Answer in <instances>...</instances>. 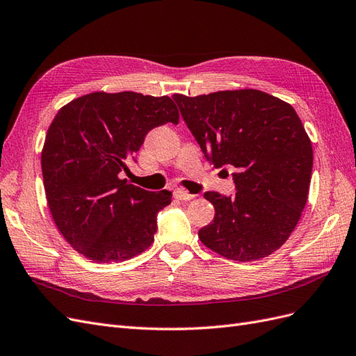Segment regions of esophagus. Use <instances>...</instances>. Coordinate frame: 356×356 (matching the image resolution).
I'll return each mask as SVG.
<instances>
[{"mask_svg":"<svg viewBox=\"0 0 356 356\" xmlns=\"http://www.w3.org/2000/svg\"><path fill=\"white\" fill-rule=\"evenodd\" d=\"M174 196H175L177 199H179V200H186V202H188V200H191V199H195V195H190L188 191L182 190V188H179V190H175Z\"/></svg>","mask_w":356,"mask_h":356,"instance_id":"esophagus-1","label":"esophagus"}]
</instances>
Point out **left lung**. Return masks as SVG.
<instances>
[{
    "label": "left lung",
    "instance_id": "8db88e82",
    "mask_svg": "<svg viewBox=\"0 0 356 356\" xmlns=\"http://www.w3.org/2000/svg\"><path fill=\"white\" fill-rule=\"evenodd\" d=\"M182 118L215 169L234 168L236 195L207 191L213 221L200 242L234 261L260 260L279 250L303 212L314 149L296 110L257 89L190 98L175 93Z\"/></svg>",
    "mask_w": 356,
    "mask_h": 356
}]
</instances>
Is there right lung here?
Returning <instances> with one entry per match:
<instances>
[{"label":"right lung","instance_id":"1","mask_svg":"<svg viewBox=\"0 0 356 356\" xmlns=\"http://www.w3.org/2000/svg\"><path fill=\"white\" fill-rule=\"evenodd\" d=\"M178 122L169 96L136 92H92L58 111L41 152L42 181L53 221L75 251L120 263L152 246L172 193L147 191L118 174L153 127Z\"/></svg>","mask_w":356,"mask_h":356}]
</instances>
